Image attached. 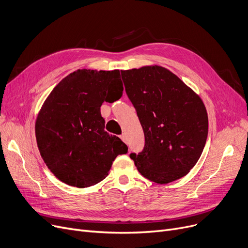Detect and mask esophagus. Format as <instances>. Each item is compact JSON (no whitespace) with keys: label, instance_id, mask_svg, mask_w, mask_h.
<instances>
[{"label":"esophagus","instance_id":"34e87169","mask_svg":"<svg viewBox=\"0 0 248 248\" xmlns=\"http://www.w3.org/2000/svg\"><path fill=\"white\" fill-rule=\"evenodd\" d=\"M120 138L122 139V140H123V141H124V142L126 141V136H125V134H123Z\"/></svg>","mask_w":248,"mask_h":248}]
</instances>
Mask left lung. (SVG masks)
<instances>
[{"label": "left lung", "instance_id": "left-lung-1", "mask_svg": "<svg viewBox=\"0 0 248 248\" xmlns=\"http://www.w3.org/2000/svg\"><path fill=\"white\" fill-rule=\"evenodd\" d=\"M121 72L145 135L142 151L129 155L138 171L158 184L184 177L206 144L203 101L178 76L157 65Z\"/></svg>", "mask_w": 248, "mask_h": 248}]
</instances>
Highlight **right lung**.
<instances>
[{
  "mask_svg": "<svg viewBox=\"0 0 248 248\" xmlns=\"http://www.w3.org/2000/svg\"><path fill=\"white\" fill-rule=\"evenodd\" d=\"M120 70L78 69L51 91L39 112L35 133L49 170L65 184L85 188L99 183L127 147L104 131L100 107L123 95Z\"/></svg>",
  "mask_w": 248,
  "mask_h": 248,
  "instance_id": "1",
  "label": "right lung"
}]
</instances>
